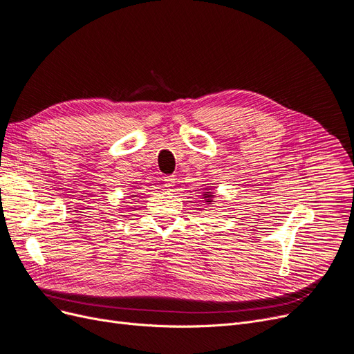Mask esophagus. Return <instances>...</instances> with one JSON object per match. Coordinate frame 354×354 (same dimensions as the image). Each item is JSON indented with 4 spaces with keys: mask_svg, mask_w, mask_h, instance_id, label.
Listing matches in <instances>:
<instances>
[{
    "mask_svg": "<svg viewBox=\"0 0 354 354\" xmlns=\"http://www.w3.org/2000/svg\"><path fill=\"white\" fill-rule=\"evenodd\" d=\"M163 185H165L167 189L174 188V187H175V178H174V176H166V178L163 179Z\"/></svg>",
    "mask_w": 354,
    "mask_h": 354,
    "instance_id": "1",
    "label": "esophagus"
}]
</instances>
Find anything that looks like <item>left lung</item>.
<instances>
[{"label": "left lung", "instance_id": "left-lung-1", "mask_svg": "<svg viewBox=\"0 0 354 354\" xmlns=\"http://www.w3.org/2000/svg\"><path fill=\"white\" fill-rule=\"evenodd\" d=\"M203 201H205L207 205H212L214 203V192L212 188H204Z\"/></svg>", "mask_w": 354, "mask_h": 354}]
</instances>
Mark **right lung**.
<instances>
[{"label":"right lung","instance_id":"obj_1","mask_svg":"<svg viewBox=\"0 0 354 354\" xmlns=\"http://www.w3.org/2000/svg\"><path fill=\"white\" fill-rule=\"evenodd\" d=\"M131 197H136V195H131Z\"/></svg>","mask_w":354,"mask_h":354}]
</instances>
